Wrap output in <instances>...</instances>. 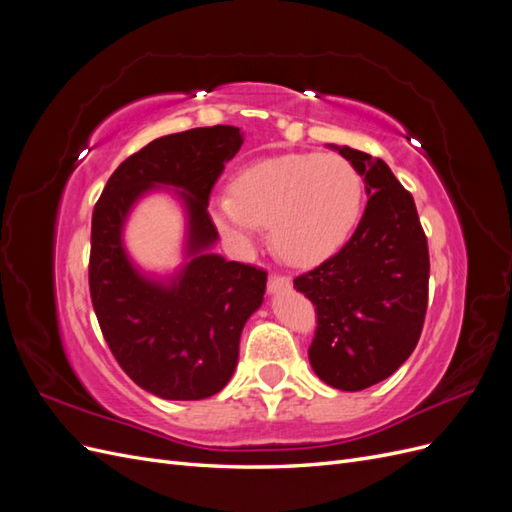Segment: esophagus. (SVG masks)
<instances>
[{
	"label": "esophagus",
	"mask_w": 512,
	"mask_h": 512,
	"mask_svg": "<svg viewBox=\"0 0 512 512\" xmlns=\"http://www.w3.org/2000/svg\"><path fill=\"white\" fill-rule=\"evenodd\" d=\"M267 286H269V292L286 290V288L290 286V277H288V275H280V273H271Z\"/></svg>",
	"instance_id": "34e87169"
}]
</instances>
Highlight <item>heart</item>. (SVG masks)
I'll return each instance as SVG.
<instances>
[{"label":"heart","instance_id":"1","mask_svg":"<svg viewBox=\"0 0 512 512\" xmlns=\"http://www.w3.org/2000/svg\"><path fill=\"white\" fill-rule=\"evenodd\" d=\"M361 198V175L346 158L297 151L245 166L232 192L215 198V220L241 243L271 226L275 250L307 265L346 243L359 222Z\"/></svg>","mask_w":512,"mask_h":512}]
</instances>
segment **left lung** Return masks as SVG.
Listing matches in <instances>:
<instances>
[{"label": "left lung", "instance_id": "1", "mask_svg": "<svg viewBox=\"0 0 512 512\" xmlns=\"http://www.w3.org/2000/svg\"><path fill=\"white\" fill-rule=\"evenodd\" d=\"M369 194L348 243L294 288L316 305L309 363L339 391L389 378L418 344L429 297V250L412 194L365 151L335 147Z\"/></svg>", "mask_w": 512, "mask_h": 512}]
</instances>
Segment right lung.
<instances>
[{
  "instance_id": "obj_1",
  "label": "right lung",
  "mask_w": 512,
  "mask_h": 512,
  "mask_svg": "<svg viewBox=\"0 0 512 512\" xmlns=\"http://www.w3.org/2000/svg\"><path fill=\"white\" fill-rule=\"evenodd\" d=\"M241 143L235 126L156 138L119 164L94 207L89 292L98 324L121 369L162 399L194 401L224 389L241 331L265 294V269L205 252L218 239L211 190ZM156 184L182 190L191 224L193 260L168 287L138 274L120 243L129 207Z\"/></svg>"
}]
</instances>
